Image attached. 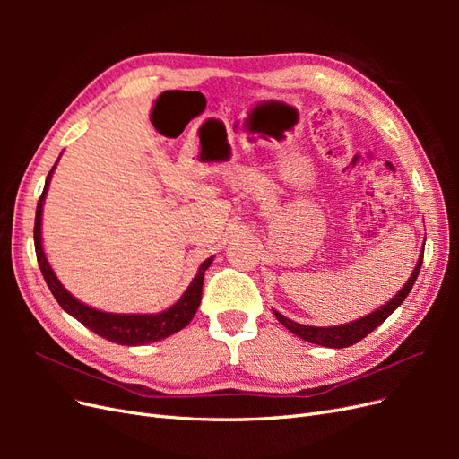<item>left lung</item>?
<instances>
[{
    "label": "left lung",
    "instance_id": "left-lung-1",
    "mask_svg": "<svg viewBox=\"0 0 459 459\" xmlns=\"http://www.w3.org/2000/svg\"><path fill=\"white\" fill-rule=\"evenodd\" d=\"M421 264H423V251H421V256L418 260V266L413 268L411 277L406 281V285L398 290V295H394L386 304H383L379 310H375L373 314L359 317V319H356V322L342 324V325H333V327H310V325L297 324V322H293V319H289V317H285L283 314L275 312V310H273V314H275L277 319H280V324H283L290 333H295L297 337L304 339L307 342H314V344H319V346H329V349H346V346L356 344L358 341H362L364 337H368L373 329H377L385 322V319L391 316L402 302H404V299L408 297L415 280H418Z\"/></svg>",
    "mask_w": 459,
    "mask_h": 459
}]
</instances>
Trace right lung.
<instances>
[{
    "mask_svg": "<svg viewBox=\"0 0 459 459\" xmlns=\"http://www.w3.org/2000/svg\"><path fill=\"white\" fill-rule=\"evenodd\" d=\"M57 164V162H55ZM55 170V166L49 170L44 191H41L38 206H36V221H34V247H36V258L38 266L41 270V275L53 293L55 300L61 304V308L76 317L82 325L91 329L95 335H100L110 342L124 344V346H142L149 342H157L160 339H166L174 335L179 329H184L193 316H195L201 295H203V280L206 268L212 264V256L206 258L201 266L197 275L193 277V281L186 289V293L179 297V300L169 310L159 312V314H110L95 310L88 304L80 302L74 299L68 290L61 285L57 275L53 273L49 262L46 258L44 247H41V206H44L46 193L49 187V179Z\"/></svg>",
    "mask_w": 459,
    "mask_h": 459,
    "instance_id": "obj_1",
    "label": "right lung"
}]
</instances>
